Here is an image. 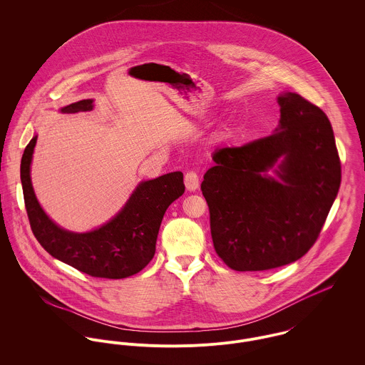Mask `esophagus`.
I'll return each mask as SVG.
<instances>
[{"mask_svg": "<svg viewBox=\"0 0 365 365\" xmlns=\"http://www.w3.org/2000/svg\"><path fill=\"white\" fill-rule=\"evenodd\" d=\"M184 182L188 191H195L200 187V175L197 171H187L184 175Z\"/></svg>", "mask_w": 365, "mask_h": 365, "instance_id": "1", "label": "esophagus"}]
</instances>
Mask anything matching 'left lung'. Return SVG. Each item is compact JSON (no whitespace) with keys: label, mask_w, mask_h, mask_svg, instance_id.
Listing matches in <instances>:
<instances>
[{"label":"left lung","mask_w":365,"mask_h":365,"mask_svg":"<svg viewBox=\"0 0 365 365\" xmlns=\"http://www.w3.org/2000/svg\"><path fill=\"white\" fill-rule=\"evenodd\" d=\"M278 104L275 133L216 150L201 184L215 252L236 271L305 256L339 192L341 164L326 113L295 93L279 96ZM275 162L279 180L264 175Z\"/></svg>","instance_id":"obj_1"}]
</instances>
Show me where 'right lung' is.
<instances>
[{
    "mask_svg": "<svg viewBox=\"0 0 365 365\" xmlns=\"http://www.w3.org/2000/svg\"><path fill=\"white\" fill-rule=\"evenodd\" d=\"M93 109V100L67 105L61 112ZM36 136L21 160V182L31 229L41 246L57 260L97 278L119 279L143 269L155 256L157 235L167 208L185 191L181 171L139 184L125 208L110 222L88 233L56 226L36 201L29 167Z\"/></svg>",
    "mask_w": 365,
    "mask_h": 365,
    "instance_id": "right-lung-1",
    "label": "right lung"
}]
</instances>
